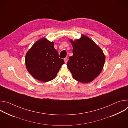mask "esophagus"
Instances as JSON below:
<instances>
[{"label": "esophagus", "mask_w": 128, "mask_h": 128, "mask_svg": "<svg viewBox=\"0 0 128 128\" xmlns=\"http://www.w3.org/2000/svg\"><path fill=\"white\" fill-rule=\"evenodd\" d=\"M64 61H65V63H66L67 62V61H68V59H67V58H65L64 59Z\"/></svg>", "instance_id": "1"}]
</instances>
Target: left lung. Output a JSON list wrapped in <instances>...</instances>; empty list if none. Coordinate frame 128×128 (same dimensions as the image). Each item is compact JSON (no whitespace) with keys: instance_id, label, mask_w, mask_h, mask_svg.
I'll return each instance as SVG.
<instances>
[{"instance_id":"obj_1","label":"left lung","mask_w":128,"mask_h":128,"mask_svg":"<svg viewBox=\"0 0 128 128\" xmlns=\"http://www.w3.org/2000/svg\"><path fill=\"white\" fill-rule=\"evenodd\" d=\"M73 56L67 63L73 78L82 83L93 80L101 73L105 60L102 50L92 40L84 35L74 42Z\"/></svg>"}]
</instances>
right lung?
I'll return each instance as SVG.
<instances>
[{"instance_id": "add662e5", "label": "right lung", "mask_w": 128, "mask_h": 128, "mask_svg": "<svg viewBox=\"0 0 128 128\" xmlns=\"http://www.w3.org/2000/svg\"><path fill=\"white\" fill-rule=\"evenodd\" d=\"M63 59L54 47V42L44 38L36 42L27 52L25 64L29 74L35 79L48 82L55 78Z\"/></svg>"}]
</instances>
